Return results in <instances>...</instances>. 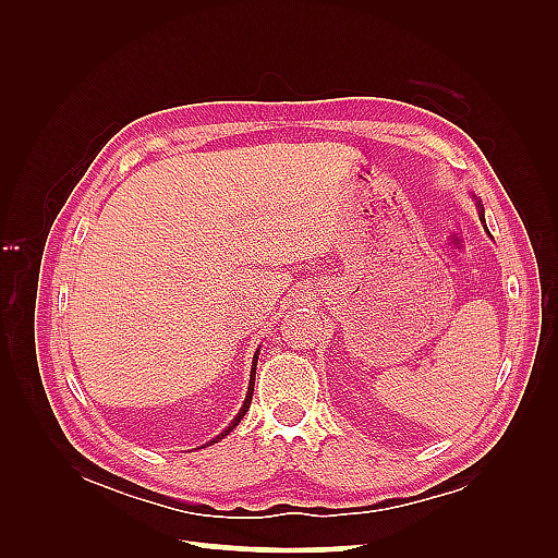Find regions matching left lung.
Returning <instances> with one entry per match:
<instances>
[{"mask_svg":"<svg viewBox=\"0 0 558 558\" xmlns=\"http://www.w3.org/2000/svg\"><path fill=\"white\" fill-rule=\"evenodd\" d=\"M482 218H484V216H482Z\"/></svg>","mask_w":558,"mask_h":558,"instance_id":"1","label":"left lung"}]
</instances>
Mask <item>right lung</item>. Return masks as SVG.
<instances>
[{
  "instance_id": "right-lung-1",
  "label": "right lung",
  "mask_w": 558,
  "mask_h": 558,
  "mask_svg": "<svg viewBox=\"0 0 558 558\" xmlns=\"http://www.w3.org/2000/svg\"><path fill=\"white\" fill-rule=\"evenodd\" d=\"M256 363H258V351H256V359H253V367H251V379H248V393H246V400H244V404H242V410H240V414L238 416H234V421H232V424L221 433V435H216L214 437V440L211 442H207L205 447H209V445H214V442H218V440H223V437L230 433V430H234V428H238V424H240V421L244 418V414L248 412V404H251V396H253V384H256ZM202 449V447H199Z\"/></svg>"
}]
</instances>
